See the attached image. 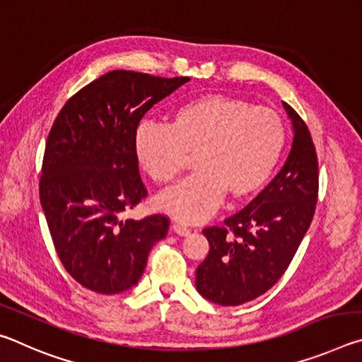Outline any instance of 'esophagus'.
<instances>
[{
	"label": "esophagus",
	"mask_w": 362,
	"mask_h": 362,
	"mask_svg": "<svg viewBox=\"0 0 362 362\" xmlns=\"http://www.w3.org/2000/svg\"><path fill=\"white\" fill-rule=\"evenodd\" d=\"M173 230L177 233V235L179 236H188L189 235V230L187 225H183V223H179V222H175L174 225H173Z\"/></svg>",
	"instance_id": "1"
}]
</instances>
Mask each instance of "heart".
I'll return each instance as SVG.
<instances>
[{
    "instance_id": "b5f03b06",
    "label": "heart",
    "mask_w": 362,
    "mask_h": 362,
    "mask_svg": "<svg viewBox=\"0 0 362 362\" xmlns=\"http://www.w3.org/2000/svg\"><path fill=\"white\" fill-rule=\"evenodd\" d=\"M286 145V124L278 113L240 97L206 94L177 107L168 127L140 122L134 156L158 185H170L193 155L196 173L156 204L187 223L203 222L223 194L246 199L265 185Z\"/></svg>"
}]
</instances>
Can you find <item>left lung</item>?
<instances>
[{"label": "left lung", "mask_w": 362, "mask_h": 362, "mask_svg": "<svg viewBox=\"0 0 362 362\" xmlns=\"http://www.w3.org/2000/svg\"><path fill=\"white\" fill-rule=\"evenodd\" d=\"M292 146L276 177L225 226L203 230L209 254L196 268V289L212 303L250 302L278 283L310 228L317 201V158L310 131L283 102ZM233 231L235 240L226 237Z\"/></svg>", "instance_id": "1"}]
</instances>
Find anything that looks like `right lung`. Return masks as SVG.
Here are the masks:
<instances>
[{
  "label": "right lung",
  "mask_w": 362,
  "mask_h": 362,
  "mask_svg": "<svg viewBox=\"0 0 362 362\" xmlns=\"http://www.w3.org/2000/svg\"><path fill=\"white\" fill-rule=\"evenodd\" d=\"M189 81L115 70L83 88L49 132L41 206L60 262L86 289L115 296L139 284L169 220H122L146 194L134 156L145 113Z\"/></svg>",
  "instance_id": "right-lung-1"
}]
</instances>
